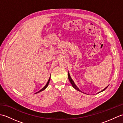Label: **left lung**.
<instances>
[{
  "label": "left lung",
  "instance_id": "obj_1",
  "mask_svg": "<svg viewBox=\"0 0 123 123\" xmlns=\"http://www.w3.org/2000/svg\"><path fill=\"white\" fill-rule=\"evenodd\" d=\"M68 78H69V81H70V83H71V85H72V87H74L75 90H78V91H80V92H82V93H84V92H82L81 91L79 88H78V87H77V86L75 85V84L74 83V81H73V80L72 79V78H71V77H70V74H69V72H68ZM108 86L107 87H106L105 88H104L103 90H102L100 92H102V91H104L108 87ZM99 93V92H98Z\"/></svg>",
  "mask_w": 123,
  "mask_h": 123
}]
</instances>
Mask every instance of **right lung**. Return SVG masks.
<instances>
[{"mask_svg":"<svg viewBox=\"0 0 123 123\" xmlns=\"http://www.w3.org/2000/svg\"><path fill=\"white\" fill-rule=\"evenodd\" d=\"M50 78H51V76H50V77H49V80H48V82H47V83L46 84V85L44 86V87L42 89H41L40 91H38V92H37L36 93H38V92H41V91H43L44 90H45V89L48 87V85H49V80H50Z\"/></svg>","mask_w":123,"mask_h":123,"instance_id":"1","label":"right lung"}]
</instances>
